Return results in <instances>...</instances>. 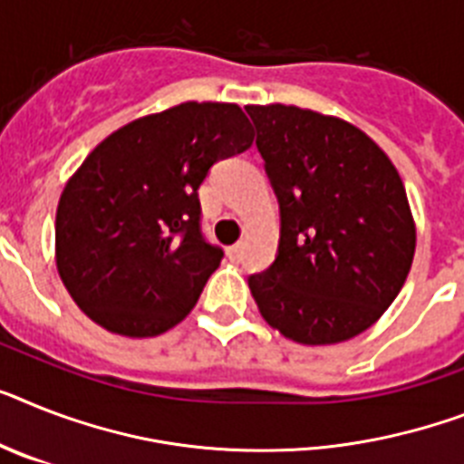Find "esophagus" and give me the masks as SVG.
I'll return each mask as SVG.
<instances>
[{"label":"esophagus","mask_w":464,"mask_h":464,"mask_svg":"<svg viewBox=\"0 0 464 464\" xmlns=\"http://www.w3.org/2000/svg\"><path fill=\"white\" fill-rule=\"evenodd\" d=\"M241 248H244V244H241V241H237V244H232V246L227 248V256H229V258H232V260L239 258V256H241Z\"/></svg>","instance_id":"1"}]
</instances>
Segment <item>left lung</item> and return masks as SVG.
<instances>
[{
  "label": "left lung",
  "mask_w": 464,
  "mask_h": 464,
  "mask_svg": "<svg viewBox=\"0 0 464 464\" xmlns=\"http://www.w3.org/2000/svg\"><path fill=\"white\" fill-rule=\"evenodd\" d=\"M279 201V246L248 289L260 315L304 346L372 327L403 289L415 220L392 159L351 122L317 111L246 106Z\"/></svg>",
  "instance_id": "obj_1"
}]
</instances>
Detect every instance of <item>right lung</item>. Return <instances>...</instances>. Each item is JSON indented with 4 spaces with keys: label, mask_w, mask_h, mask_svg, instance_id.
<instances>
[{
    "label": "right lung",
    "mask_w": 464,
    "mask_h": 464,
    "mask_svg": "<svg viewBox=\"0 0 464 464\" xmlns=\"http://www.w3.org/2000/svg\"><path fill=\"white\" fill-rule=\"evenodd\" d=\"M254 144L237 103L185 102L111 132L56 208V270L90 320L144 339L182 323L223 248L201 235L198 187Z\"/></svg>",
    "instance_id": "obj_1"
}]
</instances>
